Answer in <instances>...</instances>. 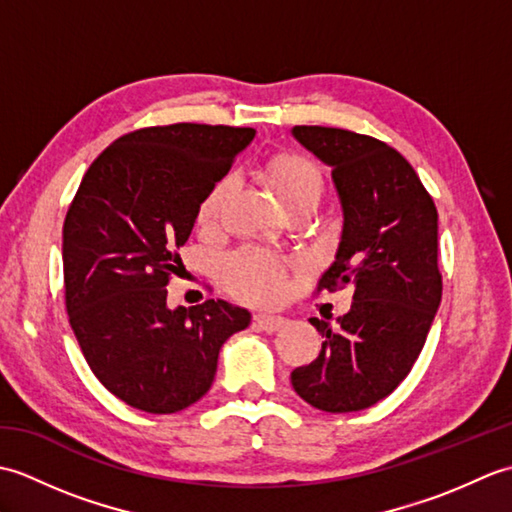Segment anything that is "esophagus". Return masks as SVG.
I'll list each match as a JSON object with an SVG mask.
<instances>
[{
	"label": "esophagus",
	"instance_id": "esophagus-1",
	"mask_svg": "<svg viewBox=\"0 0 512 512\" xmlns=\"http://www.w3.org/2000/svg\"><path fill=\"white\" fill-rule=\"evenodd\" d=\"M253 323L264 332H277V330L284 328L288 321L284 317H275V314H255Z\"/></svg>",
	"mask_w": 512,
	"mask_h": 512
}]
</instances>
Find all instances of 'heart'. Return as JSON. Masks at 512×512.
<instances>
[{"instance_id": "1", "label": "heart", "mask_w": 512, "mask_h": 512, "mask_svg": "<svg viewBox=\"0 0 512 512\" xmlns=\"http://www.w3.org/2000/svg\"><path fill=\"white\" fill-rule=\"evenodd\" d=\"M268 182L286 209L306 198L319 200L321 193L319 169L308 158L297 154H281L270 160ZM231 187L233 180L226 176L217 180L204 195L198 209V220L202 224H211L215 220ZM222 279L235 297L250 303H270L279 299L286 288V266L279 257L264 253V250L242 248L224 259Z\"/></svg>"}]
</instances>
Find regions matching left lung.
I'll return each instance as SVG.
<instances>
[{"label": "left lung", "instance_id": "1", "mask_svg": "<svg viewBox=\"0 0 512 512\" xmlns=\"http://www.w3.org/2000/svg\"><path fill=\"white\" fill-rule=\"evenodd\" d=\"M299 143L332 167L343 206L336 259L317 292L354 286L352 308L330 325L317 361L290 374L297 394L321 411L376 405L405 378L442 299L438 209L394 147L350 129L297 125Z\"/></svg>", "mask_w": 512, "mask_h": 512}]
</instances>
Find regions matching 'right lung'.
<instances>
[{
	"label": "right lung",
	"instance_id": "add662e5",
	"mask_svg": "<svg viewBox=\"0 0 512 512\" xmlns=\"http://www.w3.org/2000/svg\"><path fill=\"white\" fill-rule=\"evenodd\" d=\"M253 127L176 123L129 132L96 158L63 222L65 310L92 374L125 405L176 413L211 389L250 314L222 299L167 308L200 202Z\"/></svg>",
	"mask_w": 512,
	"mask_h": 512
}]
</instances>
